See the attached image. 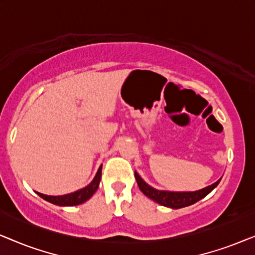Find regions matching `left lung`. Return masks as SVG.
<instances>
[{"label": "left lung", "instance_id": "8db88e82", "mask_svg": "<svg viewBox=\"0 0 255 255\" xmlns=\"http://www.w3.org/2000/svg\"><path fill=\"white\" fill-rule=\"evenodd\" d=\"M135 180H137L139 189L141 190V193L151 198L152 201L156 202L160 205L163 207L172 208V209H180L184 207H189V205L196 203L202 198L207 196V195L215 189L218 186V183L221 182L222 179L216 181L215 183L210 184V186L203 188V189L196 190V191H168V190H159L155 189L145 182L141 179L140 175L137 172H134Z\"/></svg>", "mask_w": 255, "mask_h": 255}]
</instances>
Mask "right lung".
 <instances>
[{"label": "right lung", "mask_w": 255, "mask_h": 255, "mask_svg": "<svg viewBox=\"0 0 255 255\" xmlns=\"http://www.w3.org/2000/svg\"><path fill=\"white\" fill-rule=\"evenodd\" d=\"M101 176H102V165L100 166L99 170H97L95 177H94L92 182L88 186H86L82 189H79L74 191V193L60 195V196H48V195H44L40 193H37L41 198H44L45 201L50 202L52 204L59 205V207H73V205H79L85 203L86 201H88L90 197L95 194L97 188L100 186Z\"/></svg>", "instance_id": "right-lung-1"}]
</instances>
